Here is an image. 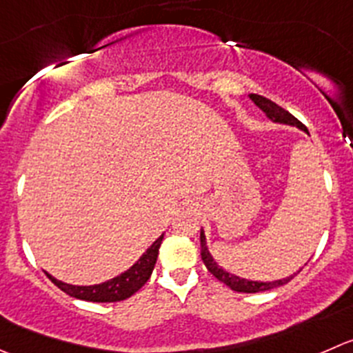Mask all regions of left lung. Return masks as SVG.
I'll return each mask as SVG.
<instances>
[{
    "label": "left lung",
    "mask_w": 353,
    "mask_h": 353,
    "mask_svg": "<svg viewBox=\"0 0 353 353\" xmlns=\"http://www.w3.org/2000/svg\"><path fill=\"white\" fill-rule=\"evenodd\" d=\"M250 98H252L253 103L256 105L259 108H262L263 112H265V115H268L271 121L274 122H279V124H288V125H296L299 129H302V131L307 132V128L302 124V122L299 121L296 117H293L290 112H286L285 108H281L279 105H276L274 101L268 100V98L260 97V94H250ZM200 245H201V260H203V263L207 265L208 272L210 274H214L215 278L219 279V281L224 283L225 286H229L231 290H234V292H239V293H259V292H268V290H272V288H278V286H283L286 285L288 281H292L293 276H290V278H285V279H278V281H272V283H260V281H250V279H243V278H238V276L234 274H229V272H225L224 269L219 268L217 262H215L214 259H212L210 252L207 250V241H205V234L203 231L200 232Z\"/></svg>",
    "instance_id": "8db88e82"
}]
</instances>
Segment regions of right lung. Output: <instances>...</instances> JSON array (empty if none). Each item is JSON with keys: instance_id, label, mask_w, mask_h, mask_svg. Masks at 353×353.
<instances>
[{"instance_id": "add662e5", "label": "right lung", "mask_w": 353, "mask_h": 353, "mask_svg": "<svg viewBox=\"0 0 353 353\" xmlns=\"http://www.w3.org/2000/svg\"><path fill=\"white\" fill-rule=\"evenodd\" d=\"M163 234L146 250L141 255V259L132 265L129 271L122 272L117 278L110 279L107 283H101V285L94 286H72L67 283H61L58 279H54L53 276L48 274V278L61 290L67 295L74 296V299L85 300V302H121V300L129 299V296L134 295L138 290H141V286H145V283L148 281L150 276H152L153 268H155L157 256H159V248L162 245Z\"/></svg>"}]
</instances>
